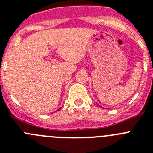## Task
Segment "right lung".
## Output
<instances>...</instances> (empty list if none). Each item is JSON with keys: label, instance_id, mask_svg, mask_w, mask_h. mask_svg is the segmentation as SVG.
I'll return each instance as SVG.
<instances>
[{"label": "right lung", "instance_id": "1", "mask_svg": "<svg viewBox=\"0 0 153 153\" xmlns=\"http://www.w3.org/2000/svg\"><path fill=\"white\" fill-rule=\"evenodd\" d=\"M59 109H58V110H59Z\"/></svg>", "mask_w": 153, "mask_h": 153}]
</instances>
